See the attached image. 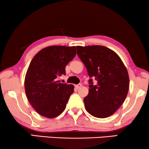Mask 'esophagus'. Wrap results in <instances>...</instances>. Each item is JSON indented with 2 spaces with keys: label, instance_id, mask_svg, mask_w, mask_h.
Wrapping results in <instances>:
<instances>
[{
  "label": "esophagus",
  "instance_id": "obj_1",
  "mask_svg": "<svg viewBox=\"0 0 149 149\" xmlns=\"http://www.w3.org/2000/svg\"><path fill=\"white\" fill-rule=\"evenodd\" d=\"M81 86H82V84H77V85H76L75 86V87H76L77 89H78V88H80Z\"/></svg>",
  "mask_w": 149,
  "mask_h": 149
}]
</instances>
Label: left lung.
I'll return each mask as SVG.
<instances>
[{
    "mask_svg": "<svg viewBox=\"0 0 149 149\" xmlns=\"http://www.w3.org/2000/svg\"><path fill=\"white\" fill-rule=\"evenodd\" d=\"M76 49L91 78L88 94L84 98L86 110L95 118L111 116L127 97L129 87L127 68L118 54L106 47L77 46ZM92 79L97 81L95 86Z\"/></svg>",
    "mask_w": 149,
    "mask_h": 149,
    "instance_id": "obj_1",
    "label": "left lung"
}]
</instances>
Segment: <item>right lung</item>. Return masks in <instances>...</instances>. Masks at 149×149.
I'll return each mask as SVG.
<instances>
[{"instance_id": "right-lung-1", "label": "right lung", "mask_w": 149, "mask_h": 149, "mask_svg": "<svg viewBox=\"0 0 149 149\" xmlns=\"http://www.w3.org/2000/svg\"><path fill=\"white\" fill-rule=\"evenodd\" d=\"M76 54V47L49 46L36 54L24 79L28 100L40 116L54 118L61 115L73 93V84L60 83L65 67Z\"/></svg>"}]
</instances>
